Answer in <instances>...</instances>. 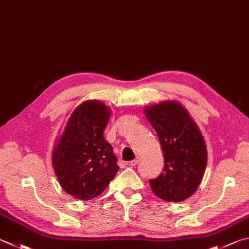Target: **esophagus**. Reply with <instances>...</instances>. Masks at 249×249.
Returning a JSON list of instances; mask_svg holds the SVG:
<instances>
[{
    "label": "esophagus",
    "instance_id": "1",
    "mask_svg": "<svg viewBox=\"0 0 249 249\" xmlns=\"http://www.w3.org/2000/svg\"><path fill=\"white\" fill-rule=\"evenodd\" d=\"M139 161H140V157H137L136 159H134L133 161H130V162H129V164L132 165V166H135L136 164H138V162H139Z\"/></svg>",
    "mask_w": 249,
    "mask_h": 249
}]
</instances>
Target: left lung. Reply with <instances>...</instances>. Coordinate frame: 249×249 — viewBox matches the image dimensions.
Masks as SVG:
<instances>
[{
    "instance_id": "obj_1",
    "label": "left lung",
    "mask_w": 249,
    "mask_h": 249,
    "mask_svg": "<svg viewBox=\"0 0 249 249\" xmlns=\"http://www.w3.org/2000/svg\"><path fill=\"white\" fill-rule=\"evenodd\" d=\"M143 113L157 132L164 170L150 187L164 201L180 202L195 194L207 165V147L199 127L178 101L151 105Z\"/></svg>"
}]
</instances>
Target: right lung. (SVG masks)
Instances as JSON below:
<instances>
[{
    "label": "right lung",
    "instance_id": "1",
    "mask_svg": "<svg viewBox=\"0 0 249 249\" xmlns=\"http://www.w3.org/2000/svg\"><path fill=\"white\" fill-rule=\"evenodd\" d=\"M111 109L99 100L75 107L52 151V166L62 188L75 199H93L119 171L113 148L103 132Z\"/></svg>",
    "mask_w": 249,
    "mask_h": 249
}]
</instances>
